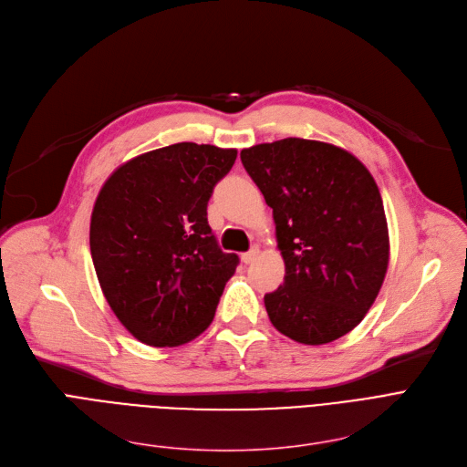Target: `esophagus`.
<instances>
[{"instance_id":"esophagus-1","label":"esophagus","mask_w":467,"mask_h":467,"mask_svg":"<svg viewBox=\"0 0 467 467\" xmlns=\"http://www.w3.org/2000/svg\"><path fill=\"white\" fill-rule=\"evenodd\" d=\"M258 253H260V249H258V247H253L249 253H245L241 258H243V262H245V264H251V262L258 256Z\"/></svg>"}]
</instances>
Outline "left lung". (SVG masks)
<instances>
[{"label": "left lung", "mask_w": 467, "mask_h": 467, "mask_svg": "<svg viewBox=\"0 0 467 467\" xmlns=\"http://www.w3.org/2000/svg\"><path fill=\"white\" fill-rule=\"evenodd\" d=\"M241 163L274 209L285 281L265 295L272 325L321 346L358 327L389 262L384 203L368 169L319 140L283 139L241 150Z\"/></svg>", "instance_id": "8db88e82"}]
</instances>
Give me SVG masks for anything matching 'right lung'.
I'll list each match as a JSON object with an SVG mask.
<instances>
[{
    "label": "right lung",
    "instance_id": "obj_1",
    "mask_svg": "<svg viewBox=\"0 0 467 467\" xmlns=\"http://www.w3.org/2000/svg\"><path fill=\"white\" fill-rule=\"evenodd\" d=\"M237 150L179 142L123 163L91 214V256L102 293L137 340L182 346L211 325L239 256L222 253L207 203Z\"/></svg>",
    "mask_w": 467,
    "mask_h": 467
}]
</instances>
